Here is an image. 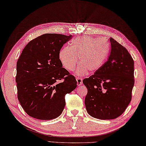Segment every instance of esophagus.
<instances>
[{"instance_id": "34e87169", "label": "esophagus", "mask_w": 146, "mask_h": 146, "mask_svg": "<svg viewBox=\"0 0 146 146\" xmlns=\"http://www.w3.org/2000/svg\"><path fill=\"white\" fill-rule=\"evenodd\" d=\"M76 80H77V84L78 86H79V85H81L83 84V80L81 78H77Z\"/></svg>"}]
</instances>
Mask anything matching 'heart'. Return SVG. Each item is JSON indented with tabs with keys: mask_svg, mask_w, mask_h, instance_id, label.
<instances>
[{
	"mask_svg": "<svg viewBox=\"0 0 146 146\" xmlns=\"http://www.w3.org/2000/svg\"><path fill=\"white\" fill-rule=\"evenodd\" d=\"M109 52V44L102 39L89 36L78 37L72 40L70 47L66 46L59 52L60 62L64 68L71 72L79 62L81 64L76 70L77 76H84L89 70L92 73L104 65Z\"/></svg>",
	"mask_w": 146,
	"mask_h": 146,
	"instance_id": "b5f03b06",
	"label": "heart"
}]
</instances>
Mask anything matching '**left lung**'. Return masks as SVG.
<instances>
[{
  "instance_id": "left-lung-1",
  "label": "left lung",
  "mask_w": 146,
  "mask_h": 146,
  "mask_svg": "<svg viewBox=\"0 0 146 146\" xmlns=\"http://www.w3.org/2000/svg\"><path fill=\"white\" fill-rule=\"evenodd\" d=\"M108 61L83 80L87 88L85 105L88 114L100 119L118 118L131 100L134 84V61L127 49L112 38Z\"/></svg>"
}]
</instances>
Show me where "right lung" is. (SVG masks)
<instances>
[{"label": "right lung", "instance_id": "add662e5", "mask_svg": "<svg viewBox=\"0 0 146 146\" xmlns=\"http://www.w3.org/2000/svg\"><path fill=\"white\" fill-rule=\"evenodd\" d=\"M72 35L47 33L30 41L17 62L16 82L20 105L34 118L61 115L65 95L77 87L76 78L62 67L59 52Z\"/></svg>", "mask_w": 146, "mask_h": 146}]
</instances>
